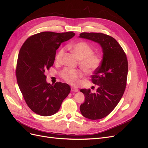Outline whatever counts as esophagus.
<instances>
[{"instance_id": "esophagus-1", "label": "esophagus", "mask_w": 148, "mask_h": 148, "mask_svg": "<svg viewBox=\"0 0 148 148\" xmlns=\"http://www.w3.org/2000/svg\"><path fill=\"white\" fill-rule=\"evenodd\" d=\"M71 91L72 92H78V89L77 88H75V87H71Z\"/></svg>"}]
</instances>
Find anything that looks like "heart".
<instances>
[{"mask_svg":"<svg viewBox=\"0 0 148 148\" xmlns=\"http://www.w3.org/2000/svg\"><path fill=\"white\" fill-rule=\"evenodd\" d=\"M80 60V66L88 73H91L97 70L101 66L102 57L99 53H94V49L91 45L84 41H79L69 47ZM65 49H60L56 55V61L60 62L64 54ZM60 77L65 82L75 85L79 83L82 77L80 71L72 69L65 68L60 72Z\"/></svg>","mask_w":148,"mask_h":148,"instance_id":"1","label":"heart"}]
</instances>
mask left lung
I'll list each match as a JSON object with an SVG mask.
<instances>
[{"label": "left lung", "mask_w": 148, "mask_h": 148, "mask_svg": "<svg viewBox=\"0 0 148 148\" xmlns=\"http://www.w3.org/2000/svg\"><path fill=\"white\" fill-rule=\"evenodd\" d=\"M79 38L99 44L103 52L101 66L91 76L98 88L95 93L90 89H82L84 102L79 107L82 114L91 120L108 115L122 98L127 85L128 60L122 47L116 40L101 33H82Z\"/></svg>", "instance_id": "1"}]
</instances>
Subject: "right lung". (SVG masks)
Instances as JSON below:
<instances>
[{
  "label": "right lung",
  "mask_w": 148,
  "mask_h": 148,
  "mask_svg": "<svg viewBox=\"0 0 148 148\" xmlns=\"http://www.w3.org/2000/svg\"><path fill=\"white\" fill-rule=\"evenodd\" d=\"M75 34L72 31H45L31 36L21 46L16 64L17 83L26 104L34 113L42 116L53 115L70 93L68 84L47 83L45 72L53 65L61 43Z\"/></svg>",
  "instance_id": "obj_1"
}]
</instances>
